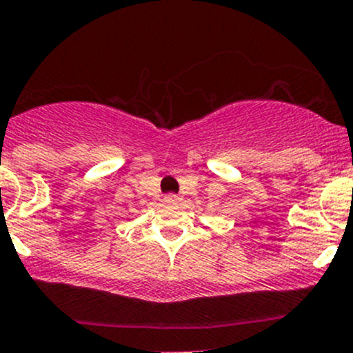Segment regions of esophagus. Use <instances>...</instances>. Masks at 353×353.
I'll use <instances>...</instances> for the list:
<instances>
[{
  "label": "esophagus",
  "mask_w": 353,
  "mask_h": 353,
  "mask_svg": "<svg viewBox=\"0 0 353 353\" xmlns=\"http://www.w3.org/2000/svg\"><path fill=\"white\" fill-rule=\"evenodd\" d=\"M179 196H177V194H165V196H163V201L165 203H177L179 201Z\"/></svg>",
  "instance_id": "34e87169"
}]
</instances>
